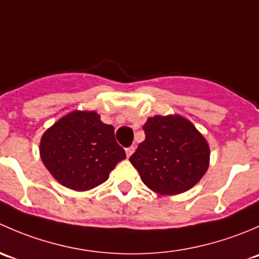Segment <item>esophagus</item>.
Masks as SVG:
<instances>
[{
    "label": "esophagus",
    "mask_w": 259,
    "mask_h": 259,
    "mask_svg": "<svg viewBox=\"0 0 259 259\" xmlns=\"http://www.w3.org/2000/svg\"><path fill=\"white\" fill-rule=\"evenodd\" d=\"M134 150H135V146L134 145H132V146H129V148L125 149V151H126V156H127V158H129V156L132 155L133 153H134Z\"/></svg>",
    "instance_id": "esophagus-1"
}]
</instances>
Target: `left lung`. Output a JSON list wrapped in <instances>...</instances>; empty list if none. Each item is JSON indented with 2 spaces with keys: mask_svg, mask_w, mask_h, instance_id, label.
I'll list each match as a JSON object with an SVG mask.
<instances>
[{
  "mask_svg": "<svg viewBox=\"0 0 259 259\" xmlns=\"http://www.w3.org/2000/svg\"><path fill=\"white\" fill-rule=\"evenodd\" d=\"M145 140L129 158L140 178L159 194L194 187L209 165V146L194 125L179 115L149 117Z\"/></svg>",
  "mask_w": 259,
  "mask_h": 259,
  "instance_id": "1",
  "label": "left lung"
}]
</instances>
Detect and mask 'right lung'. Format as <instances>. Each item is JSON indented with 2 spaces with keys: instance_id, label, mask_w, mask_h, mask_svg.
Wrapping results in <instances>:
<instances>
[{
  "instance_id": "right-lung-1",
  "label": "right lung",
  "mask_w": 259,
  "mask_h": 259,
  "mask_svg": "<svg viewBox=\"0 0 259 259\" xmlns=\"http://www.w3.org/2000/svg\"><path fill=\"white\" fill-rule=\"evenodd\" d=\"M40 155L57 182L80 192L106 182L126 158L113 125L104 124L95 111H74L55 122L41 138Z\"/></svg>"
}]
</instances>
